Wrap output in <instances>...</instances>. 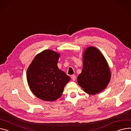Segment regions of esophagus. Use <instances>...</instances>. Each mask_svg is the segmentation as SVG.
Listing matches in <instances>:
<instances>
[{"instance_id":"obj_1","label":"esophagus","mask_w":131,"mask_h":131,"mask_svg":"<svg viewBox=\"0 0 131 131\" xmlns=\"http://www.w3.org/2000/svg\"><path fill=\"white\" fill-rule=\"evenodd\" d=\"M71 78H72V80L73 81H75V80H76V76L75 75H72V76H71Z\"/></svg>"}]
</instances>
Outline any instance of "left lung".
<instances>
[{"label": "left lung", "instance_id": "obj_1", "mask_svg": "<svg viewBox=\"0 0 131 131\" xmlns=\"http://www.w3.org/2000/svg\"><path fill=\"white\" fill-rule=\"evenodd\" d=\"M83 69L77 77V83L83 91L95 95L105 89L109 84L111 72L105 57L97 48L90 46L83 54Z\"/></svg>", "mask_w": 131, "mask_h": 131}]
</instances>
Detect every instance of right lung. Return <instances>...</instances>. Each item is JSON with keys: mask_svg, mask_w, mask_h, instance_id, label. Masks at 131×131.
<instances>
[{"mask_svg": "<svg viewBox=\"0 0 131 131\" xmlns=\"http://www.w3.org/2000/svg\"><path fill=\"white\" fill-rule=\"evenodd\" d=\"M60 54L46 49L35 56L27 70V81L32 93L38 99L53 102L62 95L71 80L57 66Z\"/></svg>", "mask_w": 131, "mask_h": 131, "instance_id": "add662e5", "label": "right lung"}]
</instances>
